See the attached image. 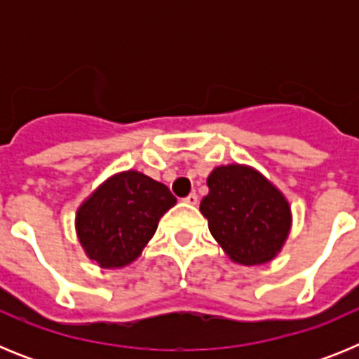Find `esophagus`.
I'll return each mask as SVG.
<instances>
[{"label":"esophagus","mask_w":359,"mask_h":359,"mask_svg":"<svg viewBox=\"0 0 359 359\" xmlns=\"http://www.w3.org/2000/svg\"><path fill=\"white\" fill-rule=\"evenodd\" d=\"M183 201L189 203V205H196V203H198V194H196V192H190V194L187 196V198L183 199Z\"/></svg>","instance_id":"obj_1"}]
</instances>
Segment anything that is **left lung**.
<instances>
[{
  "instance_id": "left-lung-1",
  "label": "left lung",
  "mask_w": 359,
  "mask_h": 359,
  "mask_svg": "<svg viewBox=\"0 0 359 359\" xmlns=\"http://www.w3.org/2000/svg\"><path fill=\"white\" fill-rule=\"evenodd\" d=\"M201 214L231 261L264 264L277 255L291 226L290 205L264 176L243 165L212 170Z\"/></svg>"
}]
</instances>
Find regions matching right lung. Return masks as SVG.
Returning a JSON list of instances; mask_svg holds the SVG:
<instances>
[{
  "label": "right lung",
  "mask_w": 359,
  "mask_h": 359,
  "mask_svg": "<svg viewBox=\"0 0 359 359\" xmlns=\"http://www.w3.org/2000/svg\"><path fill=\"white\" fill-rule=\"evenodd\" d=\"M176 203L170 190L128 170L107 180L77 212V233L91 261L120 268L140 255L161 215Z\"/></svg>",
  "instance_id": "right-lung-1"
}]
</instances>
